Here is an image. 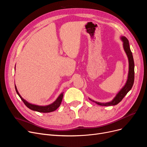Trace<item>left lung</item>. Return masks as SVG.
Wrapping results in <instances>:
<instances>
[{
	"label": "left lung",
	"instance_id": "left-lung-1",
	"mask_svg": "<svg viewBox=\"0 0 147 147\" xmlns=\"http://www.w3.org/2000/svg\"><path fill=\"white\" fill-rule=\"evenodd\" d=\"M120 38L123 42V46L125 52L126 53V55L128 58L129 61V71L127 75V79L126 82L120 90L115 95V96L113 99L112 101L107 102H99L97 101H95L94 100H92L90 98H89L90 101L94 102L98 105L102 106H111V105H115L119 104L123 98L125 96V95L128 93V92L132 89L133 84L134 83V78H135V71H134V61L132 55V53L130 51V46L129 43V40L125 36H121Z\"/></svg>",
	"mask_w": 147,
	"mask_h": 147
}]
</instances>
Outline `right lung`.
Wrapping results in <instances>:
<instances>
[{"mask_svg":"<svg viewBox=\"0 0 147 147\" xmlns=\"http://www.w3.org/2000/svg\"><path fill=\"white\" fill-rule=\"evenodd\" d=\"M15 90H16L17 94L20 97V98L21 99L23 102L24 103V104L28 108V109H30L32 110L36 111L37 112H40V113H50V112H52V111H54L55 110H56L60 106L61 102H62V100H63V98L64 92H62V93L58 96L57 99L53 103H52L49 105H44V106L37 105H35V104H30L28 102H27L26 100H25L24 98H22V96L20 95V94H19V92L17 90V88L15 85Z\"/></svg>","mask_w":147,"mask_h":147,"instance_id":"1","label":"right lung"}]
</instances>
